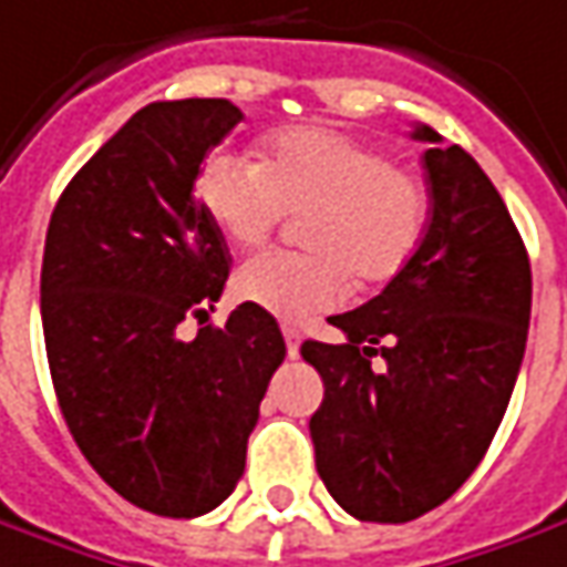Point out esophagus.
Here are the masks:
<instances>
[{"instance_id": "esophagus-1", "label": "esophagus", "mask_w": 567, "mask_h": 567, "mask_svg": "<svg viewBox=\"0 0 567 567\" xmlns=\"http://www.w3.org/2000/svg\"><path fill=\"white\" fill-rule=\"evenodd\" d=\"M282 334H285V348H288V357L295 360L300 353V332L295 326H282Z\"/></svg>"}]
</instances>
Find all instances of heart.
<instances>
[{
  "instance_id": "1",
  "label": "heart",
  "mask_w": 567,
  "mask_h": 567,
  "mask_svg": "<svg viewBox=\"0 0 567 567\" xmlns=\"http://www.w3.org/2000/svg\"><path fill=\"white\" fill-rule=\"evenodd\" d=\"M204 214L235 248L264 245L285 214H303L307 251H267L245 260L235 295L285 322L332 310L357 285L394 279L429 233L431 202L415 173L360 138L295 126L267 142L260 164L214 154L198 173Z\"/></svg>"
}]
</instances>
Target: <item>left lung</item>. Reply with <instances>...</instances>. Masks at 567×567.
Wrapping results in <instances>:
<instances>
[{
	"mask_svg": "<svg viewBox=\"0 0 567 567\" xmlns=\"http://www.w3.org/2000/svg\"><path fill=\"white\" fill-rule=\"evenodd\" d=\"M431 223L384 291L332 316L344 344L303 341L326 394L310 419L316 472L360 522L403 525L484 460L522 369L530 264L487 173L431 126ZM382 357V365L374 357Z\"/></svg>",
	"mask_w": 567,
	"mask_h": 567,
	"instance_id": "8db88e82",
	"label": "left lung"
}]
</instances>
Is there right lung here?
Here are the masks:
<instances>
[{"instance_id":"right-lung-1","label":"right lung","mask_w":567,"mask_h":567,"mask_svg":"<svg viewBox=\"0 0 567 567\" xmlns=\"http://www.w3.org/2000/svg\"><path fill=\"white\" fill-rule=\"evenodd\" d=\"M241 117L226 99L145 105L68 183L45 233L40 313L58 406L107 487L167 518L233 494L285 360L279 322L248 300L226 326L179 338L229 276L195 186Z\"/></svg>"}]
</instances>
